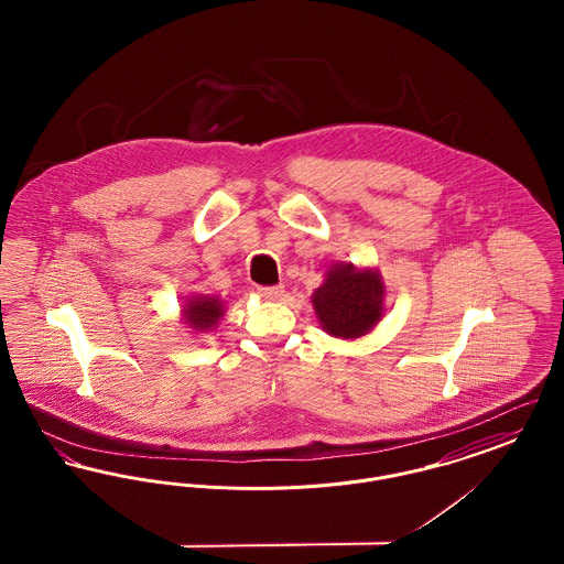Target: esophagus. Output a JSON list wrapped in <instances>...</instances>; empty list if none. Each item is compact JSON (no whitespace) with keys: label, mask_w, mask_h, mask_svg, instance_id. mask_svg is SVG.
<instances>
[{"label":"esophagus","mask_w":564,"mask_h":564,"mask_svg":"<svg viewBox=\"0 0 564 564\" xmlns=\"http://www.w3.org/2000/svg\"><path fill=\"white\" fill-rule=\"evenodd\" d=\"M283 288L281 285H272V288H258V295L264 300H279L283 295Z\"/></svg>","instance_id":"34e87169"}]
</instances>
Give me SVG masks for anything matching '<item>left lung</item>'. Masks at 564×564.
<instances>
[{
    "label": "left lung",
    "instance_id": "1",
    "mask_svg": "<svg viewBox=\"0 0 564 564\" xmlns=\"http://www.w3.org/2000/svg\"><path fill=\"white\" fill-rule=\"evenodd\" d=\"M313 306L323 332L336 338L366 336L384 315V283L375 269L334 264L325 272Z\"/></svg>",
    "mask_w": 564,
    "mask_h": 564
}]
</instances>
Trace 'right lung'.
Here are the masks:
<instances>
[{
  "mask_svg": "<svg viewBox=\"0 0 564 564\" xmlns=\"http://www.w3.org/2000/svg\"><path fill=\"white\" fill-rule=\"evenodd\" d=\"M182 313H184L182 315L184 323L188 327L196 332H209V329H215L219 319L224 317L226 306L217 295L198 294L186 300Z\"/></svg>",
  "mask_w": 564,
  "mask_h": 564,
  "instance_id": "obj_1",
  "label": "right lung"
}]
</instances>
